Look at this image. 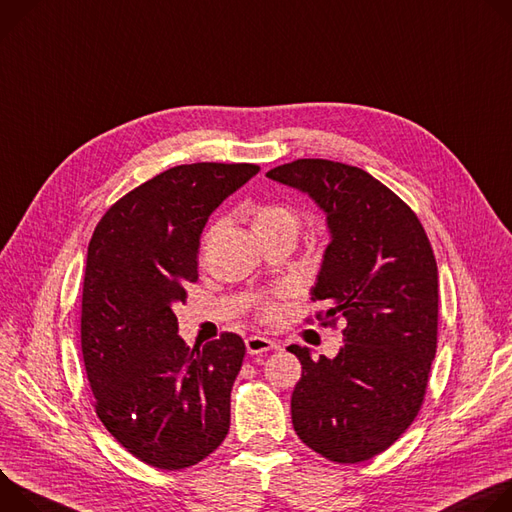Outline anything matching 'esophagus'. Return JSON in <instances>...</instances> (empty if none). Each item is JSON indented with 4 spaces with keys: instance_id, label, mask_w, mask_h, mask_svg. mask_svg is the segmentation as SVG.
I'll return each instance as SVG.
<instances>
[{
    "instance_id": "obj_1",
    "label": "esophagus",
    "mask_w": 512,
    "mask_h": 512,
    "mask_svg": "<svg viewBox=\"0 0 512 512\" xmlns=\"http://www.w3.org/2000/svg\"><path fill=\"white\" fill-rule=\"evenodd\" d=\"M276 342H272V339L268 337H262V335H250L246 339V350L250 356H258V354H266L270 350H276Z\"/></svg>"
}]
</instances>
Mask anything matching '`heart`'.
Wrapping results in <instances>:
<instances>
[{"label":"heart","instance_id":"obj_1","mask_svg":"<svg viewBox=\"0 0 512 512\" xmlns=\"http://www.w3.org/2000/svg\"><path fill=\"white\" fill-rule=\"evenodd\" d=\"M250 225L256 238H264L270 234H291L297 236L299 215L295 209L282 203H258L248 209ZM266 313H272V307H266Z\"/></svg>","mask_w":512,"mask_h":512}]
</instances>
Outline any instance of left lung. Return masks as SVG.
Masks as SVG:
<instances>
[{"mask_svg":"<svg viewBox=\"0 0 512 512\" xmlns=\"http://www.w3.org/2000/svg\"><path fill=\"white\" fill-rule=\"evenodd\" d=\"M268 179L309 195L329 244L311 289L348 321L335 358L289 346L303 374L291 396L301 441L337 464L366 462L417 417L437 350V264L417 215L366 170L323 158L280 164Z\"/></svg>","mask_w":512,"mask_h":512,"instance_id":"1","label":"left lung"}]
</instances>
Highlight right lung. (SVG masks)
<instances>
[{
	"label": "right lung",
	"instance_id": "add662e5",
	"mask_svg": "<svg viewBox=\"0 0 512 512\" xmlns=\"http://www.w3.org/2000/svg\"><path fill=\"white\" fill-rule=\"evenodd\" d=\"M258 170L219 162L168 168L111 205L91 236L81 350L95 411L148 466H195L230 431L242 337L223 333L189 350L173 307L185 303V287L199 278L209 215Z\"/></svg>",
	"mask_w": 512,
	"mask_h": 512
}]
</instances>
